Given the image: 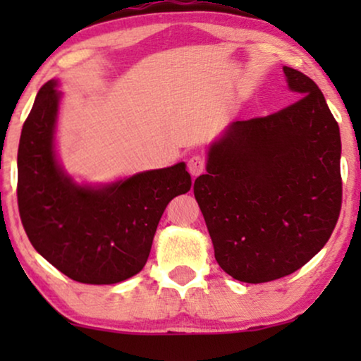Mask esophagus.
<instances>
[{"instance_id":"obj_1","label":"esophagus","mask_w":361,"mask_h":361,"mask_svg":"<svg viewBox=\"0 0 361 361\" xmlns=\"http://www.w3.org/2000/svg\"><path fill=\"white\" fill-rule=\"evenodd\" d=\"M205 166H207V161L202 154H194L189 159V162H187V169H189L192 177L200 176L202 172L205 171Z\"/></svg>"}]
</instances>
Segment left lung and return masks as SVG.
I'll return each instance as SVG.
<instances>
[{"instance_id":"obj_1","label":"left lung","mask_w":361,"mask_h":361,"mask_svg":"<svg viewBox=\"0 0 361 361\" xmlns=\"http://www.w3.org/2000/svg\"><path fill=\"white\" fill-rule=\"evenodd\" d=\"M283 71L299 100L231 123L194 182L216 263L251 284L302 268L327 243L342 209L338 123L312 78Z\"/></svg>"}]
</instances>
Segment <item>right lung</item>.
Listing matches in <instances>:
<instances>
[{
  "instance_id": "add662e5",
  "label": "right lung",
  "mask_w": 361,
  "mask_h": 361,
  "mask_svg": "<svg viewBox=\"0 0 361 361\" xmlns=\"http://www.w3.org/2000/svg\"><path fill=\"white\" fill-rule=\"evenodd\" d=\"M49 80L23 125L18 207L31 245L77 283L116 284L146 264L166 207L190 190L184 162L92 189L73 184L54 156L59 93Z\"/></svg>"
}]
</instances>
